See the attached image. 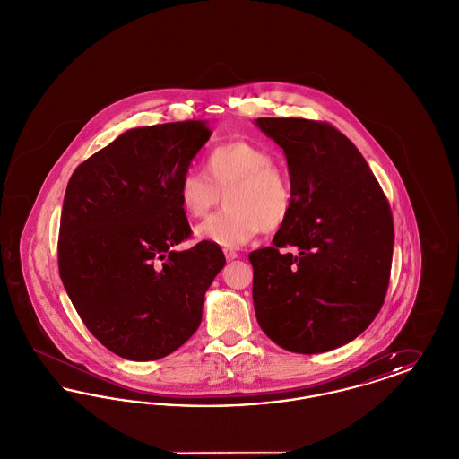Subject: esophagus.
Masks as SVG:
<instances>
[{
  "mask_svg": "<svg viewBox=\"0 0 459 459\" xmlns=\"http://www.w3.org/2000/svg\"><path fill=\"white\" fill-rule=\"evenodd\" d=\"M223 255H225V258H227V262H232V260H236V258H239V255L236 253V251H232V249H223Z\"/></svg>",
  "mask_w": 459,
  "mask_h": 459,
  "instance_id": "esophagus-1",
  "label": "esophagus"
}]
</instances>
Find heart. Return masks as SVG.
Here are the masks:
<instances>
[{
	"instance_id": "obj_1",
	"label": "heart",
	"mask_w": 459,
	"mask_h": 459,
	"mask_svg": "<svg viewBox=\"0 0 459 459\" xmlns=\"http://www.w3.org/2000/svg\"><path fill=\"white\" fill-rule=\"evenodd\" d=\"M225 199V208L196 227L199 240L239 247L262 230L282 227L294 204L290 178L273 154L251 141H227L204 158V175L187 170L177 182V197L191 219L208 213Z\"/></svg>"
}]
</instances>
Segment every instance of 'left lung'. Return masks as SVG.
<instances>
[{"instance_id": "8db88e82", "label": "left lung", "mask_w": 459, "mask_h": 459, "mask_svg": "<svg viewBox=\"0 0 459 459\" xmlns=\"http://www.w3.org/2000/svg\"><path fill=\"white\" fill-rule=\"evenodd\" d=\"M255 124L284 150L294 195L273 246L249 253L256 320L292 352L341 348L384 305L393 263L391 206L365 158L332 126L266 117ZM287 245L299 253L281 254Z\"/></svg>"}]
</instances>
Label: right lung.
<instances>
[{"label":"right lung","instance_id":"add662e5","mask_svg":"<svg viewBox=\"0 0 459 459\" xmlns=\"http://www.w3.org/2000/svg\"><path fill=\"white\" fill-rule=\"evenodd\" d=\"M212 132L204 120L137 127L81 163L64 197L58 268L89 332L111 352L152 361L195 332L225 264L217 244L191 236L177 197Z\"/></svg>","mask_w":459,"mask_h":459}]
</instances>
